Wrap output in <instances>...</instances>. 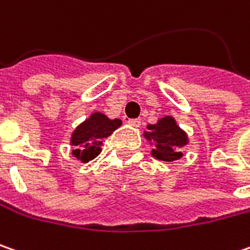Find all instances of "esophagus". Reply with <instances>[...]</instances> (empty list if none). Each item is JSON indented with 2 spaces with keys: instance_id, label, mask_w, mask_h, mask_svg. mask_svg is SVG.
Instances as JSON below:
<instances>
[{
  "instance_id": "obj_1",
  "label": "esophagus",
  "mask_w": 250,
  "mask_h": 250,
  "mask_svg": "<svg viewBox=\"0 0 250 250\" xmlns=\"http://www.w3.org/2000/svg\"><path fill=\"white\" fill-rule=\"evenodd\" d=\"M128 124L131 126H135V128H139L141 126V119L135 118V119H128Z\"/></svg>"
}]
</instances>
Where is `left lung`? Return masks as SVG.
I'll return each mask as SVG.
<instances>
[{"instance_id":"left-lung-1","label":"left lung","mask_w":250,"mask_h":250,"mask_svg":"<svg viewBox=\"0 0 250 250\" xmlns=\"http://www.w3.org/2000/svg\"><path fill=\"white\" fill-rule=\"evenodd\" d=\"M144 132L145 139L153 146L150 155L163 162H174L183 157V149L188 145V135L177 125L171 115L157 119L156 124H149Z\"/></svg>"}]
</instances>
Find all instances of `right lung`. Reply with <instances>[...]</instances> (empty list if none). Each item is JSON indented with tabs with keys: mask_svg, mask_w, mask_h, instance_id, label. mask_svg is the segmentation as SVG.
Wrapping results in <instances>:
<instances>
[{
	"mask_svg": "<svg viewBox=\"0 0 250 250\" xmlns=\"http://www.w3.org/2000/svg\"><path fill=\"white\" fill-rule=\"evenodd\" d=\"M121 125V119H109L103 112H93L71 133V155L83 163H88L101 153L104 139Z\"/></svg>",
	"mask_w": 250,
	"mask_h": 250,
	"instance_id": "1",
	"label": "right lung"
}]
</instances>
